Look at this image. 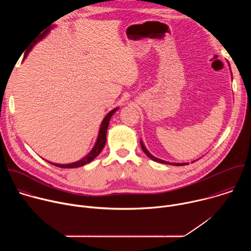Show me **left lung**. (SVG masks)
<instances>
[{
    "label": "left lung",
    "mask_w": 251,
    "mask_h": 251,
    "mask_svg": "<svg viewBox=\"0 0 251 251\" xmlns=\"http://www.w3.org/2000/svg\"><path fill=\"white\" fill-rule=\"evenodd\" d=\"M140 144H141V148H142V150L144 151V153L150 158V159H152L153 161H156V162H159V163H162V164H168V165H175V166H184V165H188V163H185V164H176V163H169V162H166V161H163V160H161V159H158V158H156V157H154V156H152L149 152H148V150L145 148V146H144V144H143V143L140 141Z\"/></svg>",
    "instance_id": "1"
}]
</instances>
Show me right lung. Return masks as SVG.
Masks as SVG:
<instances>
[{
  "label": "right lung",
  "mask_w": 251,
  "mask_h": 251,
  "mask_svg": "<svg viewBox=\"0 0 251 251\" xmlns=\"http://www.w3.org/2000/svg\"><path fill=\"white\" fill-rule=\"evenodd\" d=\"M50 31V29H47V30H45L42 34H40L39 35V38H38V40H42L45 35L48 33ZM35 44V43H34ZM33 44V45H34ZM33 46H31L30 48H29V50L25 53V57L27 55V53H28V51L31 50V48H32ZM118 108H115V109H113V110H111L108 114H107L106 116H105V118H104V120L102 121V124H101V127H100V130H99V135H98V138H97V141H96V144H95V146H94V148L92 149V151L85 157V158H83L82 160H80V161H78V162H75V163H73V164H67V165H58V164H51V165H54V166H56V167H58V168H63V169H71V168H77V167H82V166H84V165H86V164H88L89 162H91L94 158H96L99 154H100V152L102 151V149L104 148V145H105V143H106V133H107V129H108V125H109V121H110V118H111V116L116 112V110H117Z\"/></svg>",
  "instance_id": "add662e5"
}]
</instances>
